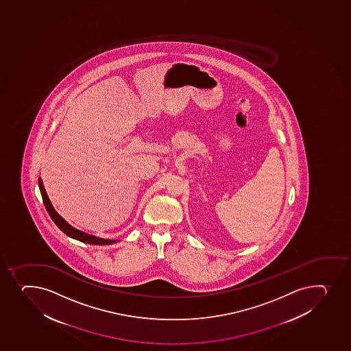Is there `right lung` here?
I'll use <instances>...</instances> for the list:
<instances>
[{
  "label": "right lung",
  "instance_id": "1",
  "mask_svg": "<svg viewBox=\"0 0 351 351\" xmlns=\"http://www.w3.org/2000/svg\"><path fill=\"white\" fill-rule=\"evenodd\" d=\"M39 189L40 192H41V195H43L45 207H46L48 214L51 215V220L54 221L55 224L61 229L62 232H64L65 235L69 236L71 239H77V241H80V242L87 243V244H93V245H109V244L116 243L115 239H100V237H95V236L90 235V234H86V232H80V230H78L76 228L71 227V226L55 210L54 207L51 205V200L48 198L47 193H46L43 180L40 178Z\"/></svg>",
  "mask_w": 351,
  "mask_h": 351
}]
</instances>
